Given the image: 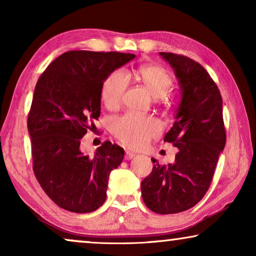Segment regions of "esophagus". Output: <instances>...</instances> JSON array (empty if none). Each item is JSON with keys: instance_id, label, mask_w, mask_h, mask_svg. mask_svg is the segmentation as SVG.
I'll use <instances>...</instances> for the list:
<instances>
[{"instance_id": "1", "label": "esophagus", "mask_w": 256, "mask_h": 256, "mask_svg": "<svg viewBox=\"0 0 256 256\" xmlns=\"http://www.w3.org/2000/svg\"><path fill=\"white\" fill-rule=\"evenodd\" d=\"M136 155H135V154L134 152H126V155H124V158L126 160H132V158H134V157H135Z\"/></svg>"}]
</instances>
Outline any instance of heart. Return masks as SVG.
Here are the masks:
<instances>
[{"label": "heart", "instance_id": "b5f03b06", "mask_svg": "<svg viewBox=\"0 0 256 256\" xmlns=\"http://www.w3.org/2000/svg\"><path fill=\"white\" fill-rule=\"evenodd\" d=\"M134 76L146 87L150 96L160 99L170 92L172 78L170 73L158 65H142L134 71ZM127 79L121 72H113L107 76L101 88V99L110 110L120 104ZM112 132L124 146L129 148H141L158 132V124L152 118L126 114L118 118L112 124Z\"/></svg>", "mask_w": 256, "mask_h": 256}]
</instances>
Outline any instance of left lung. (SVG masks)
<instances>
[{
	"label": "left lung",
	"mask_w": 256,
	"mask_h": 256,
	"mask_svg": "<svg viewBox=\"0 0 256 256\" xmlns=\"http://www.w3.org/2000/svg\"><path fill=\"white\" fill-rule=\"evenodd\" d=\"M174 68L180 90L176 116L164 141L178 148L174 162L160 166L152 158V174L141 183L146 208L172 214L194 208L211 184L220 152L226 144L222 99L208 71L194 59L160 52Z\"/></svg>",
	"instance_id": "8db88e82"
}]
</instances>
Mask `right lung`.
<instances>
[{"mask_svg": "<svg viewBox=\"0 0 256 256\" xmlns=\"http://www.w3.org/2000/svg\"><path fill=\"white\" fill-rule=\"evenodd\" d=\"M135 57L121 52L68 51L38 79L28 116L34 171L59 208L88 213L106 200L110 174L121 164L124 150L104 142L88 156L80 150V140L96 128L93 120L100 116L104 82Z\"/></svg>", "mask_w": 256, "mask_h": 256, "instance_id": "1", "label": "right lung"}]
</instances>
